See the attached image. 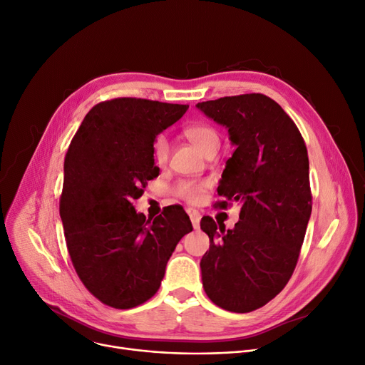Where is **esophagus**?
<instances>
[{"mask_svg":"<svg viewBox=\"0 0 365 365\" xmlns=\"http://www.w3.org/2000/svg\"><path fill=\"white\" fill-rule=\"evenodd\" d=\"M186 213L189 215L190 222H192V226L195 229H198L200 227V219H201V215L198 213V210H195V208H186Z\"/></svg>","mask_w":365,"mask_h":365,"instance_id":"obj_1","label":"esophagus"}]
</instances>
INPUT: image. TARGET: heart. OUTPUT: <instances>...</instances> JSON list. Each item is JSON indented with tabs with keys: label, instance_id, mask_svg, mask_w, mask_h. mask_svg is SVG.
Listing matches in <instances>:
<instances>
[{
	"label": "heart",
	"instance_id": "1",
	"mask_svg": "<svg viewBox=\"0 0 365 365\" xmlns=\"http://www.w3.org/2000/svg\"><path fill=\"white\" fill-rule=\"evenodd\" d=\"M185 136L186 139L192 143L201 153L204 155H208L212 152H217L220 146V134L219 131L208 124H197V125H190L185 130ZM168 153H170V145L165 136L160 134V136L155 138L152 143V155L153 160L158 165H165L168 161ZM205 187L204 183L192 182V180H183L176 187V194L183 198L185 201L194 202L201 197L202 189Z\"/></svg>",
	"mask_w": 365,
	"mask_h": 365
}]
</instances>
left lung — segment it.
Masks as SVG:
<instances>
[{
  "mask_svg": "<svg viewBox=\"0 0 365 365\" xmlns=\"http://www.w3.org/2000/svg\"><path fill=\"white\" fill-rule=\"evenodd\" d=\"M197 108L225 125L237 148L216 205L241 204L234 229L201 219L210 238L200 263L202 287L222 309L252 312L284 289L296 267L312 212L308 149L294 121L264 94L229 96Z\"/></svg>",
  "mask_w": 365,
  "mask_h": 365,
  "instance_id": "8db88e82",
  "label": "left lung"
}]
</instances>
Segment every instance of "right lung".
I'll list each match as a JSON object with an SVG mask.
<instances>
[{
    "instance_id": "right-lung-1",
    "label": "right lung",
    "mask_w": 365,
    "mask_h": 365,
    "mask_svg": "<svg viewBox=\"0 0 365 365\" xmlns=\"http://www.w3.org/2000/svg\"><path fill=\"white\" fill-rule=\"evenodd\" d=\"M187 108L136 98L101 102L68 148L61 197L68 252L86 289L115 309L158 292L171 253L192 231L180 205L153 220L133 207L160 175L153 140Z\"/></svg>"
}]
</instances>
